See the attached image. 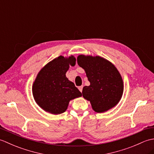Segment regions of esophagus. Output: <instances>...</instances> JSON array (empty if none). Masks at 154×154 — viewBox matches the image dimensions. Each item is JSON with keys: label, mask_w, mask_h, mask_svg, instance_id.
Segmentation results:
<instances>
[{"label": "esophagus", "mask_w": 154, "mask_h": 154, "mask_svg": "<svg viewBox=\"0 0 154 154\" xmlns=\"http://www.w3.org/2000/svg\"><path fill=\"white\" fill-rule=\"evenodd\" d=\"M83 86H80V87H79V90L81 91V93H82V91H83Z\"/></svg>", "instance_id": "obj_1"}]
</instances>
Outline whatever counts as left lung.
<instances>
[{
	"instance_id": "8db88e82",
	"label": "left lung",
	"mask_w": 154,
	"mask_h": 154,
	"mask_svg": "<svg viewBox=\"0 0 154 154\" xmlns=\"http://www.w3.org/2000/svg\"><path fill=\"white\" fill-rule=\"evenodd\" d=\"M77 63L86 72L89 86L83 87L82 94L89 100L93 109L103 112L116 106L123 93V81L115 66L99 56L80 55Z\"/></svg>"
}]
</instances>
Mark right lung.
Returning a JSON list of instances; mask_svg holds the SVG:
<instances>
[{
    "instance_id": "1",
    "label": "right lung",
    "mask_w": 154,
    "mask_h": 154,
    "mask_svg": "<svg viewBox=\"0 0 154 154\" xmlns=\"http://www.w3.org/2000/svg\"><path fill=\"white\" fill-rule=\"evenodd\" d=\"M76 59L59 56L49 62L39 72L32 87L35 102L42 109L53 114H60L67 110L72 99L82 96L65 73L69 65L73 66Z\"/></svg>"
}]
</instances>
